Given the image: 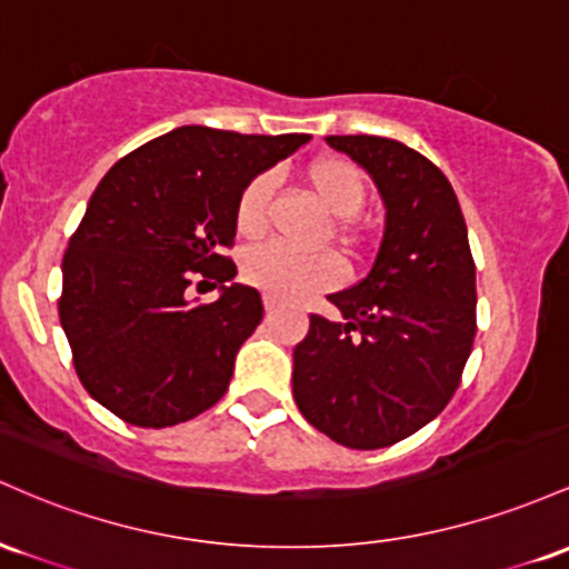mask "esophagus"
I'll list each match as a JSON object with an SVG mask.
<instances>
[{
	"label": "esophagus",
	"mask_w": 569,
	"mask_h": 569,
	"mask_svg": "<svg viewBox=\"0 0 569 569\" xmlns=\"http://www.w3.org/2000/svg\"><path fill=\"white\" fill-rule=\"evenodd\" d=\"M263 306H266V311H273L279 306V298H273V296H263Z\"/></svg>",
	"instance_id": "34e87169"
}]
</instances>
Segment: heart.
Returning a JSON list of instances; mask_svg holds the SVG:
<instances>
[{"instance_id": "1", "label": "heart", "mask_w": 569, "mask_h": 569, "mask_svg": "<svg viewBox=\"0 0 569 569\" xmlns=\"http://www.w3.org/2000/svg\"><path fill=\"white\" fill-rule=\"evenodd\" d=\"M303 182L309 193L322 203L328 214L338 217V236L347 247L357 244L349 217L366 201V177L352 161L338 156L315 158L303 166ZM271 182L254 177L244 184L236 201V231L244 239H258L266 231V209ZM241 277L273 298H298L317 292L338 279L336 258L325 252H298L284 244H260L241 260Z\"/></svg>"}]
</instances>
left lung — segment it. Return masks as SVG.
Instances as JSON below:
<instances>
[{
	"label": "left lung",
	"instance_id": "8db88e82",
	"mask_svg": "<svg viewBox=\"0 0 569 569\" xmlns=\"http://www.w3.org/2000/svg\"><path fill=\"white\" fill-rule=\"evenodd\" d=\"M368 171L385 236L368 277L311 315L292 349V395L306 422L349 449H385L455 398L476 338V263L443 171L385 137H328Z\"/></svg>",
	"mask_w": 569,
	"mask_h": 569
}]
</instances>
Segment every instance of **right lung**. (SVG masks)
Returning a JSON list of instances; mask_svg holds the SVG:
<instances>
[{"mask_svg":"<svg viewBox=\"0 0 569 569\" xmlns=\"http://www.w3.org/2000/svg\"><path fill=\"white\" fill-rule=\"evenodd\" d=\"M309 139L180 126L107 171L69 239L59 301L96 403L129 425L171 427L226 395L236 352L263 319L260 292L233 282L222 254L236 201ZM196 278L221 287L214 305L192 298Z\"/></svg>","mask_w":569,"mask_h":569,"instance_id":"add662e5","label":"right lung"}]
</instances>
